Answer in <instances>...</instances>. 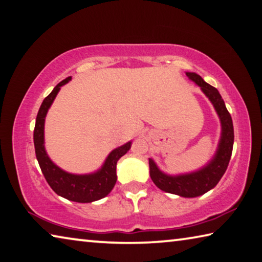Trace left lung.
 I'll return each mask as SVG.
<instances>
[{
    "label": "left lung",
    "mask_w": 262,
    "mask_h": 262,
    "mask_svg": "<svg viewBox=\"0 0 262 262\" xmlns=\"http://www.w3.org/2000/svg\"><path fill=\"white\" fill-rule=\"evenodd\" d=\"M186 74L197 85H200L203 93L211 101L221 118L222 138L220 145H218L216 156L208 166H205L201 170L191 174L179 175V177H169V175L164 174L159 170L152 159H148L149 175H151L154 184L161 190L182 197H196L212 189L224 175L229 166L231 154H232L234 134L232 118L226 109L220 92L203 81V79L196 73H186Z\"/></svg>",
    "instance_id": "8db88e82"
}]
</instances>
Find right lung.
<instances>
[{
    "mask_svg": "<svg viewBox=\"0 0 262 262\" xmlns=\"http://www.w3.org/2000/svg\"><path fill=\"white\" fill-rule=\"evenodd\" d=\"M70 80L71 76H68L61 82H59L41 103L33 131L34 151H36L38 164L40 166L42 174H44L47 183L50 184L54 192L67 200L74 201V202L91 203L94 201L103 199L113 190L116 180H117V175H116L117 161L130 149L131 141L114 149L106 158L102 168L94 174L74 175L66 173V171L60 169L58 166H55L47 157L44 147V123L47 110L54 101L55 96L60 91V87L67 83Z\"/></svg>",
    "mask_w": 262,
    "mask_h": 262,
    "instance_id": "right-lung-1",
    "label": "right lung"
}]
</instances>
